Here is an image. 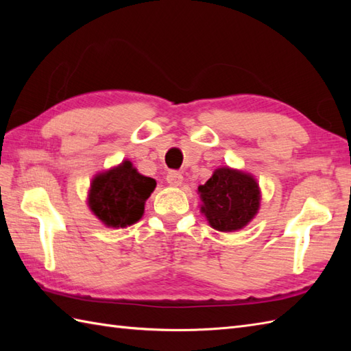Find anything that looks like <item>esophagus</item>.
<instances>
[{
	"label": "esophagus",
	"mask_w": 351,
	"mask_h": 351,
	"mask_svg": "<svg viewBox=\"0 0 351 351\" xmlns=\"http://www.w3.org/2000/svg\"><path fill=\"white\" fill-rule=\"evenodd\" d=\"M166 180H167V182H169L170 185H173V187H180V185L182 184L184 176H182L181 171L171 170V171H169V173H167Z\"/></svg>",
	"instance_id": "obj_1"
}]
</instances>
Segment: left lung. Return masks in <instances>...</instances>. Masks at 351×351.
Returning a JSON list of instances; mask_svg holds the SVG:
<instances>
[{"label": "left lung", "instance_id": "1", "mask_svg": "<svg viewBox=\"0 0 351 351\" xmlns=\"http://www.w3.org/2000/svg\"><path fill=\"white\" fill-rule=\"evenodd\" d=\"M197 193L202 200L200 211L220 232L243 229L259 210L261 191L255 178L230 167L215 169Z\"/></svg>", "mask_w": 351, "mask_h": 351}]
</instances>
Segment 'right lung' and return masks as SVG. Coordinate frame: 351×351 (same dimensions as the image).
I'll list each match as a JSON object with an SVG mask.
<instances>
[{
    "instance_id": "1",
    "label": "right lung",
    "mask_w": 351,
    "mask_h": 351,
    "mask_svg": "<svg viewBox=\"0 0 351 351\" xmlns=\"http://www.w3.org/2000/svg\"><path fill=\"white\" fill-rule=\"evenodd\" d=\"M155 180L140 175L131 161L98 173L88 190V208L108 228H126L141 219Z\"/></svg>"
}]
</instances>
